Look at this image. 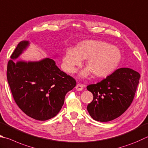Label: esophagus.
<instances>
[{
  "label": "esophagus",
  "instance_id": "esophagus-1",
  "mask_svg": "<svg viewBox=\"0 0 148 148\" xmlns=\"http://www.w3.org/2000/svg\"><path fill=\"white\" fill-rule=\"evenodd\" d=\"M76 89L77 91H81L83 89V85L82 84H80V83H78L76 86Z\"/></svg>",
  "mask_w": 148,
  "mask_h": 148
}]
</instances>
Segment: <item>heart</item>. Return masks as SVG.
Masks as SVG:
<instances>
[{
  "instance_id": "1",
  "label": "heart",
  "mask_w": 148,
  "mask_h": 148,
  "mask_svg": "<svg viewBox=\"0 0 148 148\" xmlns=\"http://www.w3.org/2000/svg\"><path fill=\"white\" fill-rule=\"evenodd\" d=\"M87 59L88 66L82 72V76H87L91 72L98 77H106L113 72L121 60L119 49L107 42L100 41H86L76 48H67L63 57V63L65 71L74 72L76 67Z\"/></svg>"
}]
</instances>
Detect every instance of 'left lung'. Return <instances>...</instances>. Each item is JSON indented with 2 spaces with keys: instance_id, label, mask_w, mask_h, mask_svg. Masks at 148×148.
<instances>
[{
  "instance_id": "obj_1",
  "label": "left lung",
  "mask_w": 148,
  "mask_h": 148,
  "mask_svg": "<svg viewBox=\"0 0 148 148\" xmlns=\"http://www.w3.org/2000/svg\"><path fill=\"white\" fill-rule=\"evenodd\" d=\"M140 75L130 68H120L96 84L88 85L93 100L87 111L94 120L109 122L121 116L132 103Z\"/></svg>"
}]
</instances>
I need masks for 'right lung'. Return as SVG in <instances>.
I'll list each match as a JSON object with an SVG mask.
<instances>
[{"label": "right lung", "mask_w": 148, "mask_h": 148, "mask_svg": "<svg viewBox=\"0 0 148 148\" xmlns=\"http://www.w3.org/2000/svg\"><path fill=\"white\" fill-rule=\"evenodd\" d=\"M29 45L18 44L7 66V79L18 107L35 120L45 121L57 115L63 106L66 94L75 87L73 77L61 71L52 59L39 61L14 60Z\"/></svg>", "instance_id": "1"}]
</instances>
